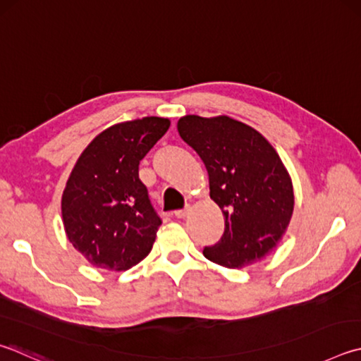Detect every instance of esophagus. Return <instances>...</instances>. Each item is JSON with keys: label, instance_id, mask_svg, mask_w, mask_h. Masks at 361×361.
<instances>
[{"label": "esophagus", "instance_id": "1", "mask_svg": "<svg viewBox=\"0 0 361 361\" xmlns=\"http://www.w3.org/2000/svg\"><path fill=\"white\" fill-rule=\"evenodd\" d=\"M188 213H189V205H188L186 208H183V209H176V212H173V214H175V218H178V219H183V218H186V216H188Z\"/></svg>", "mask_w": 361, "mask_h": 361}]
</instances>
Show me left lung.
Here are the masks:
<instances>
[{"label":"left lung","mask_w":361,"mask_h":361,"mask_svg":"<svg viewBox=\"0 0 361 361\" xmlns=\"http://www.w3.org/2000/svg\"><path fill=\"white\" fill-rule=\"evenodd\" d=\"M176 128L205 164L209 197L226 218L221 240L203 247V255L227 268L265 257L293 213L292 181L276 149L257 130L226 115H186Z\"/></svg>","instance_id":"obj_1"}]
</instances>
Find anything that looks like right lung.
Segmentation results:
<instances>
[{"instance_id": "right-lung-1", "label": "right lung", "mask_w": 361, "mask_h": 361, "mask_svg": "<svg viewBox=\"0 0 361 361\" xmlns=\"http://www.w3.org/2000/svg\"><path fill=\"white\" fill-rule=\"evenodd\" d=\"M169 126L159 116L118 123L93 139L72 169L63 224L91 265L129 270L152 251L162 221L139 178V164Z\"/></svg>"}]
</instances>
